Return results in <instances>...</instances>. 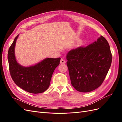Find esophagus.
Returning <instances> with one entry per match:
<instances>
[{"label": "esophagus", "instance_id": "34e87169", "mask_svg": "<svg viewBox=\"0 0 122 122\" xmlns=\"http://www.w3.org/2000/svg\"><path fill=\"white\" fill-rule=\"evenodd\" d=\"M60 62H61V64H65L66 63V61L64 60V59L61 58Z\"/></svg>", "mask_w": 122, "mask_h": 122}]
</instances>
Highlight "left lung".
Wrapping results in <instances>:
<instances>
[{
	"label": "left lung",
	"instance_id": "obj_1",
	"mask_svg": "<svg viewBox=\"0 0 122 122\" xmlns=\"http://www.w3.org/2000/svg\"><path fill=\"white\" fill-rule=\"evenodd\" d=\"M67 59L72 86L77 91L87 93L104 81L112 64V54L107 41L101 36L91 45L69 51Z\"/></svg>",
	"mask_w": 122,
	"mask_h": 122
}]
</instances>
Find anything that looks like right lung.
Masks as SVG:
<instances>
[{"mask_svg":"<svg viewBox=\"0 0 122 122\" xmlns=\"http://www.w3.org/2000/svg\"><path fill=\"white\" fill-rule=\"evenodd\" d=\"M18 35L10 47L8 58L12 79L22 89L32 94L42 93L49 87L53 73L60 64L61 58H47L29 67L20 66L15 59L14 48Z\"/></svg>","mask_w":122,"mask_h":122,"instance_id":"1","label":"right lung"}]
</instances>
